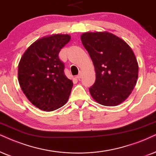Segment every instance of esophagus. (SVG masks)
<instances>
[{"mask_svg": "<svg viewBox=\"0 0 156 156\" xmlns=\"http://www.w3.org/2000/svg\"><path fill=\"white\" fill-rule=\"evenodd\" d=\"M81 77H82V74H81V73H80L76 76V78H77V79L79 80L80 78H81Z\"/></svg>", "mask_w": 156, "mask_h": 156, "instance_id": "esophagus-1", "label": "esophagus"}]
</instances>
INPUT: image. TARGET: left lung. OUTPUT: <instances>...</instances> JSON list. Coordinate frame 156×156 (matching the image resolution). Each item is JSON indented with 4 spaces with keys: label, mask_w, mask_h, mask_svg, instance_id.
Wrapping results in <instances>:
<instances>
[{
    "label": "left lung",
    "mask_w": 156,
    "mask_h": 156,
    "mask_svg": "<svg viewBox=\"0 0 156 156\" xmlns=\"http://www.w3.org/2000/svg\"><path fill=\"white\" fill-rule=\"evenodd\" d=\"M80 39L95 68L90 95L104 106L121 104L131 94L138 76V65L130 47L109 32L84 33Z\"/></svg>",
    "instance_id": "1"
}]
</instances>
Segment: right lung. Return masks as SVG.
Wrapping results in <instances>:
<instances>
[{"label": "right lung", "mask_w": 156, "mask_h": 156, "mask_svg": "<svg viewBox=\"0 0 156 156\" xmlns=\"http://www.w3.org/2000/svg\"><path fill=\"white\" fill-rule=\"evenodd\" d=\"M70 39L55 34L36 41L23 53L18 69L21 90L31 104L41 110L54 111L66 104L73 81L65 74L59 58L61 49Z\"/></svg>", "instance_id": "add662e5"}]
</instances>
